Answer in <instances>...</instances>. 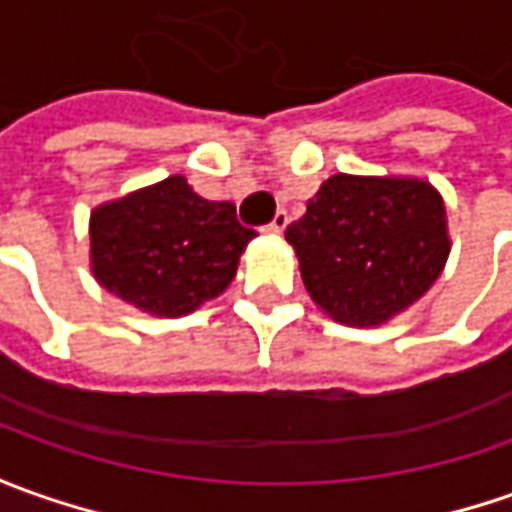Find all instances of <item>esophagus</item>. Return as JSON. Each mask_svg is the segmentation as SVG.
I'll use <instances>...</instances> for the list:
<instances>
[{"label": "esophagus", "mask_w": 512, "mask_h": 512, "mask_svg": "<svg viewBox=\"0 0 512 512\" xmlns=\"http://www.w3.org/2000/svg\"><path fill=\"white\" fill-rule=\"evenodd\" d=\"M285 227H288V212L280 210L277 215H274V221H271L269 227L263 229V232H269V235H280Z\"/></svg>", "instance_id": "obj_1"}]
</instances>
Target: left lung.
Here are the masks:
<instances>
[{"instance_id": "1", "label": "left lung", "mask_w": 512, "mask_h": 512, "mask_svg": "<svg viewBox=\"0 0 512 512\" xmlns=\"http://www.w3.org/2000/svg\"><path fill=\"white\" fill-rule=\"evenodd\" d=\"M319 311L378 328L409 311L446 269V201L420 176L336 173L285 229Z\"/></svg>"}]
</instances>
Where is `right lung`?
<instances>
[{
  "label": "right lung",
  "instance_id": "obj_1",
  "mask_svg": "<svg viewBox=\"0 0 512 512\" xmlns=\"http://www.w3.org/2000/svg\"><path fill=\"white\" fill-rule=\"evenodd\" d=\"M255 229L229 201H207L184 176L97 204L89 269L114 297L151 316H187L235 280Z\"/></svg>",
  "mask_w": 512,
  "mask_h": 512
}]
</instances>
